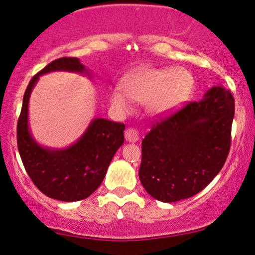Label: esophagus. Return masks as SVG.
Wrapping results in <instances>:
<instances>
[{"mask_svg": "<svg viewBox=\"0 0 255 255\" xmlns=\"http://www.w3.org/2000/svg\"><path fill=\"white\" fill-rule=\"evenodd\" d=\"M125 139H127L128 142H135L139 139L138 131L132 128H127V130H125Z\"/></svg>", "mask_w": 255, "mask_h": 255, "instance_id": "34e87169", "label": "esophagus"}]
</instances>
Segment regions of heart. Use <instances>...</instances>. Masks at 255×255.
I'll return each instance as SVG.
<instances>
[{
	"label": "heart",
	"instance_id": "obj_1",
	"mask_svg": "<svg viewBox=\"0 0 255 255\" xmlns=\"http://www.w3.org/2000/svg\"><path fill=\"white\" fill-rule=\"evenodd\" d=\"M193 87V76L181 67H140L125 76L121 92L114 89L110 103L120 114L132 111V103L146 104L154 117H165L175 113L184 103Z\"/></svg>",
	"mask_w": 255,
	"mask_h": 255
}]
</instances>
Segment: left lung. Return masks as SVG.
Masks as SVG:
<instances>
[{
	"mask_svg": "<svg viewBox=\"0 0 255 255\" xmlns=\"http://www.w3.org/2000/svg\"><path fill=\"white\" fill-rule=\"evenodd\" d=\"M235 99L222 85L152 128L141 141L139 179L153 198L172 203L203 190L224 166Z\"/></svg>",
	"mask_w": 255,
	"mask_h": 255,
	"instance_id": "8db88e82",
	"label": "left lung"
}]
</instances>
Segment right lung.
<instances>
[{"label":"right lung","mask_w":255,"mask_h":255,"mask_svg":"<svg viewBox=\"0 0 255 255\" xmlns=\"http://www.w3.org/2000/svg\"><path fill=\"white\" fill-rule=\"evenodd\" d=\"M52 72L78 73L93 79L92 72L79 58L57 59L34 75L23 97L17 124V145L26 173L41 193L58 201H81L102 183L115 153L124 142L125 125L106 118H94L81 137L67 147L40 145L30 130L29 102L40 76Z\"/></svg>","instance_id":"obj_1"}]
</instances>
